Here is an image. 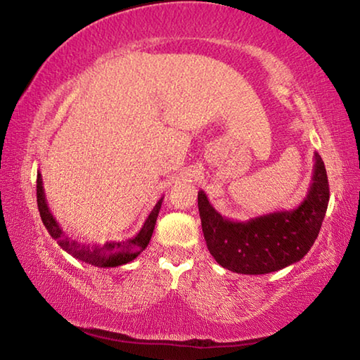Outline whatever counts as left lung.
<instances>
[{"instance_id": "left-lung-1", "label": "left lung", "mask_w": 360, "mask_h": 360, "mask_svg": "<svg viewBox=\"0 0 360 360\" xmlns=\"http://www.w3.org/2000/svg\"><path fill=\"white\" fill-rule=\"evenodd\" d=\"M328 195L327 172L319 154H314L307 197L294 210L231 221L219 214L200 191L198 211L208 251L219 265L241 275H265L295 264L318 238Z\"/></svg>"}]
</instances>
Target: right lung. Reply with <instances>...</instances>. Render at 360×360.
<instances>
[{
    "instance_id": "obj_1",
    "label": "right lung",
    "mask_w": 360,
    "mask_h": 360,
    "mask_svg": "<svg viewBox=\"0 0 360 360\" xmlns=\"http://www.w3.org/2000/svg\"><path fill=\"white\" fill-rule=\"evenodd\" d=\"M36 198H38V208H39L42 224L46 225L49 235H51L53 240H57L58 246L62 248L63 251L71 254L75 259L85 262V264L89 265L101 266V268L120 266V265L129 264V262L135 260L138 255L148 248L152 231H154V227H155L158 211H160L162 202H163V198L158 200L157 205L154 206V210L150 211V214L148 216V219H146L141 230H139L133 238H129L125 241L105 243V245H98V246H90V245H84V243H77L76 240H71L70 236H66L63 233L62 227H60L58 222L56 221V217L52 216V212L47 206L44 187H42V176L39 172H38V179H36Z\"/></svg>"
}]
</instances>
